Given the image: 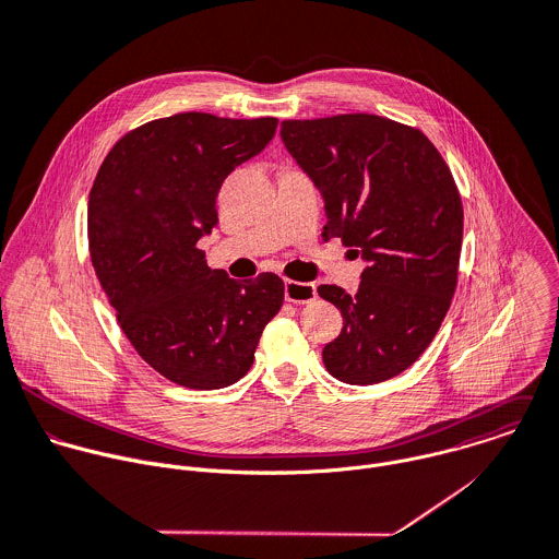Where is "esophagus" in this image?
Wrapping results in <instances>:
<instances>
[{
    "mask_svg": "<svg viewBox=\"0 0 559 559\" xmlns=\"http://www.w3.org/2000/svg\"><path fill=\"white\" fill-rule=\"evenodd\" d=\"M318 292L313 283H300V281H285V300L294 305H307L316 300Z\"/></svg>",
    "mask_w": 559,
    "mask_h": 559,
    "instance_id": "1",
    "label": "esophagus"
}]
</instances>
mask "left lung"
I'll return each mask as SVG.
<instances>
[{"instance_id":"obj_1","label":"left lung","mask_w":559,"mask_h":559,"mask_svg":"<svg viewBox=\"0 0 559 559\" xmlns=\"http://www.w3.org/2000/svg\"><path fill=\"white\" fill-rule=\"evenodd\" d=\"M281 136L326 202L322 237L368 261L355 296L318 294L344 318L326 370L350 385L405 372L433 342L457 287L464 206L455 178L412 126L368 112L285 119Z\"/></svg>"}]
</instances>
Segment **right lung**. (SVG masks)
Returning <instances> with one entry per match:
<instances>
[{
    "label": "right lung",
    "instance_id": "add662e5",
    "mask_svg": "<svg viewBox=\"0 0 559 559\" xmlns=\"http://www.w3.org/2000/svg\"><path fill=\"white\" fill-rule=\"evenodd\" d=\"M276 117L178 112L126 132L102 160L86 211L95 276L136 355L189 390H219L254 361L285 283H237L198 248L217 226L224 178L259 154Z\"/></svg>",
    "mask_w": 559,
    "mask_h": 559
}]
</instances>
